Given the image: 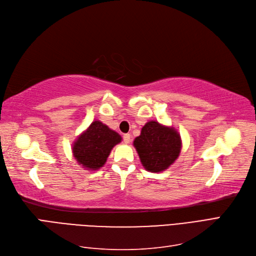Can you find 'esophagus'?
Segmentation results:
<instances>
[{
	"label": "esophagus",
	"mask_w": 256,
	"mask_h": 256,
	"mask_svg": "<svg viewBox=\"0 0 256 256\" xmlns=\"http://www.w3.org/2000/svg\"><path fill=\"white\" fill-rule=\"evenodd\" d=\"M123 141H124V144H130V134L123 135Z\"/></svg>",
	"instance_id": "obj_1"
}]
</instances>
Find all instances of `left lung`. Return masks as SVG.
Listing matches in <instances>:
<instances>
[{"label":"left lung","mask_w":256,"mask_h":256,"mask_svg":"<svg viewBox=\"0 0 256 256\" xmlns=\"http://www.w3.org/2000/svg\"><path fill=\"white\" fill-rule=\"evenodd\" d=\"M134 146L146 171L158 173L173 164L182 150L180 135L174 128L148 121L135 138Z\"/></svg>","instance_id":"8db88e82"}]
</instances>
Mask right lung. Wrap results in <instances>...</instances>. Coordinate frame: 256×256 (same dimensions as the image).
<instances>
[{
    "instance_id": "1",
    "label": "right lung",
    "mask_w": 256,
    "mask_h": 256,
    "mask_svg": "<svg viewBox=\"0 0 256 256\" xmlns=\"http://www.w3.org/2000/svg\"><path fill=\"white\" fill-rule=\"evenodd\" d=\"M121 140L117 132L96 120L74 141L72 154L83 168L96 171L106 162L112 148Z\"/></svg>"
}]
</instances>
